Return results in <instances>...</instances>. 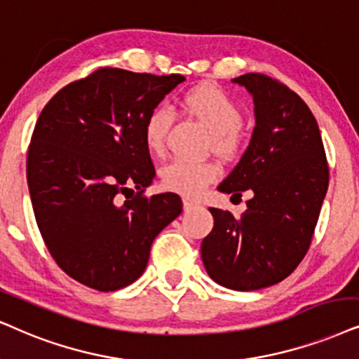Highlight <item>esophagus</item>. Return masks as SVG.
<instances>
[{
	"instance_id": "34e87169",
	"label": "esophagus",
	"mask_w": 359,
	"mask_h": 359,
	"mask_svg": "<svg viewBox=\"0 0 359 359\" xmlns=\"http://www.w3.org/2000/svg\"><path fill=\"white\" fill-rule=\"evenodd\" d=\"M198 205V201H195V198H190V197H184V208L185 210H192L194 207Z\"/></svg>"
}]
</instances>
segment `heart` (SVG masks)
<instances>
[{
  "label": "heart",
  "mask_w": 359,
  "mask_h": 359,
  "mask_svg": "<svg viewBox=\"0 0 359 359\" xmlns=\"http://www.w3.org/2000/svg\"><path fill=\"white\" fill-rule=\"evenodd\" d=\"M182 106L210 133V147L217 156L232 158L242 147V109L224 89L205 84L190 89L184 94ZM170 127V114L164 107L149 112L144 122V142L154 156L165 152L167 133ZM220 169L210 161H187L175 158L161 172L164 189L195 197L217 180Z\"/></svg>",
  "instance_id": "obj_1"
}]
</instances>
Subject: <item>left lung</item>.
<instances>
[{
    "instance_id": "1",
    "label": "left lung",
    "mask_w": 359,
    "mask_h": 359,
    "mask_svg": "<svg viewBox=\"0 0 359 359\" xmlns=\"http://www.w3.org/2000/svg\"><path fill=\"white\" fill-rule=\"evenodd\" d=\"M255 104L257 126L237 167L219 185L247 210L210 207L202 260L222 287L252 292L285 280L306 255L328 190L330 169L315 116L292 89L260 72L235 78Z\"/></svg>"
}]
</instances>
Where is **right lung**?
<instances>
[{"label":"right lung","mask_w":359,"mask_h":359,"mask_svg":"<svg viewBox=\"0 0 359 359\" xmlns=\"http://www.w3.org/2000/svg\"><path fill=\"white\" fill-rule=\"evenodd\" d=\"M182 81L99 67L41 111L26 161L31 203L54 262L86 287L134 283L154 238L182 212L177 194L146 195L156 169L144 142L147 114Z\"/></svg>","instance_id":"add662e5"}]
</instances>
